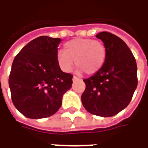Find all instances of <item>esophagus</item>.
Returning <instances> with one entry per match:
<instances>
[{"mask_svg":"<svg viewBox=\"0 0 148 148\" xmlns=\"http://www.w3.org/2000/svg\"><path fill=\"white\" fill-rule=\"evenodd\" d=\"M77 80H79V78H78V77H76V76H74V77H73V82H76V81Z\"/></svg>","mask_w":148,"mask_h":148,"instance_id":"obj_1","label":"esophagus"}]
</instances>
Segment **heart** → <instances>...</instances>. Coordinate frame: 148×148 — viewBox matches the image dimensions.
<instances>
[{
    "mask_svg": "<svg viewBox=\"0 0 148 148\" xmlns=\"http://www.w3.org/2000/svg\"><path fill=\"white\" fill-rule=\"evenodd\" d=\"M57 62L64 72H70L75 64L78 71L93 74L99 71L105 63L106 48L101 41L77 38L64 44V51L57 53Z\"/></svg>",
    "mask_w": 148,
    "mask_h": 148,
    "instance_id": "heart-1",
    "label": "heart"
}]
</instances>
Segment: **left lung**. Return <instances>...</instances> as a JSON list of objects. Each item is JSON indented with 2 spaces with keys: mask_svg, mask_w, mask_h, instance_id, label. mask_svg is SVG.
I'll return each instance as SVG.
<instances>
[{
  "mask_svg": "<svg viewBox=\"0 0 148 148\" xmlns=\"http://www.w3.org/2000/svg\"><path fill=\"white\" fill-rule=\"evenodd\" d=\"M106 48L103 66L92 77L84 79L82 95L84 108L91 114L109 117L117 114L130 103L136 89L137 65L127 44L107 32L96 36Z\"/></svg>",
  "mask_w": 148,
  "mask_h": 148,
  "instance_id": "left-lung-1",
  "label": "left lung"
}]
</instances>
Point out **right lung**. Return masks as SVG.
Returning a JSON list of instances; mask_svg holds the SVG:
<instances>
[{"instance_id":"add662e5","label":"right lung","mask_w":148,"mask_h":148,"mask_svg":"<svg viewBox=\"0 0 148 148\" xmlns=\"http://www.w3.org/2000/svg\"><path fill=\"white\" fill-rule=\"evenodd\" d=\"M61 41L39 36L15 57L8 85L13 105L26 117L41 119L55 114L63 94L72 86L73 75L64 73L57 62Z\"/></svg>"}]
</instances>
